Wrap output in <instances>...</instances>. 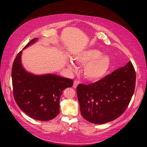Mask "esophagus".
Wrapping results in <instances>:
<instances>
[{
  "instance_id": "esophagus-1",
  "label": "esophagus",
  "mask_w": 147,
  "mask_h": 147,
  "mask_svg": "<svg viewBox=\"0 0 147 147\" xmlns=\"http://www.w3.org/2000/svg\"><path fill=\"white\" fill-rule=\"evenodd\" d=\"M79 84V81L77 80H74V85H73V87L74 88H76L78 86V84Z\"/></svg>"
}]
</instances>
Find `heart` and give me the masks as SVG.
<instances>
[{"mask_svg":"<svg viewBox=\"0 0 147 147\" xmlns=\"http://www.w3.org/2000/svg\"><path fill=\"white\" fill-rule=\"evenodd\" d=\"M102 53L96 49L82 51L74 56L77 63L86 65L84 69L85 77L92 80H98L104 77L111 66V60L108 56H102ZM69 67L75 70L77 67L73 62H70Z\"/></svg>","mask_w":147,"mask_h":147,"instance_id":"heart-1","label":"heart"}]
</instances>
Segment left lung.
<instances>
[{"label": "left lung", "mask_w": 147, "mask_h": 147, "mask_svg": "<svg viewBox=\"0 0 147 147\" xmlns=\"http://www.w3.org/2000/svg\"><path fill=\"white\" fill-rule=\"evenodd\" d=\"M136 80V70L129 61L95 83L79 84L77 93L82 117L100 124L121 116L134 94Z\"/></svg>", "instance_id": "obj_1"}]
</instances>
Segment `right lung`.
<instances>
[{
    "label": "right lung",
    "mask_w": 147,
    "mask_h": 147,
    "mask_svg": "<svg viewBox=\"0 0 147 147\" xmlns=\"http://www.w3.org/2000/svg\"><path fill=\"white\" fill-rule=\"evenodd\" d=\"M37 39L30 40L24 48ZM21 53L16 55L11 69L15 100L30 117L39 121L51 120L59 114L62 92L73 86V80L53 74L37 76L27 72L21 63Z\"/></svg>",
    "instance_id": "add662e5"
}]
</instances>
